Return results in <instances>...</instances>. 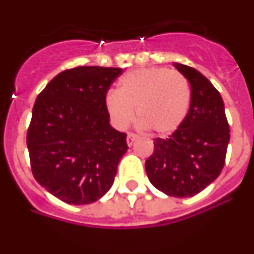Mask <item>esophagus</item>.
Wrapping results in <instances>:
<instances>
[{
    "instance_id": "1",
    "label": "esophagus",
    "mask_w": 254,
    "mask_h": 254,
    "mask_svg": "<svg viewBox=\"0 0 254 254\" xmlns=\"http://www.w3.org/2000/svg\"><path fill=\"white\" fill-rule=\"evenodd\" d=\"M137 138H138L137 134L132 133V132H128V134H127V143H128V146H131L132 143L137 140Z\"/></svg>"
}]
</instances>
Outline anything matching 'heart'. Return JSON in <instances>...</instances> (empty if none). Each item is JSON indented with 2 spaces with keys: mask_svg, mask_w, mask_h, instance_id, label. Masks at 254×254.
Here are the masks:
<instances>
[{
  "mask_svg": "<svg viewBox=\"0 0 254 254\" xmlns=\"http://www.w3.org/2000/svg\"><path fill=\"white\" fill-rule=\"evenodd\" d=\"M190 87L188 80L165 67H150L126 73L118 91L105 95V105L116 126L132 122L134 111L143 128L156 134H169L179 128L188 114Z\"/></svg>",
  "mask_w": 254,
  "mask_h": 254,
  "instance_id": "b5f03b06",
  "label": "heart"
}]
</instances>
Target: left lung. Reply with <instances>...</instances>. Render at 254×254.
<instances>
[{
	"mask_svg": "<svg viewBox=\"0 0 254 254\" xmlns=\"http://www.w3.org/2000/svg\"><path fill=\"white\" fill-rule=\"evenodd\" d=\"M190 84L186 120L167 138H155L145 161L149 181L168 196L192 197L211 185L223 170L230 140L223 98L193 67L174 64Z\"/></svg>",
	"mask_w": 254,
	"mask_h": 254,
	"instance_id": "1",
	"label": "left lung"
}]
</instances>
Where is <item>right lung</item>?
I'll return each instance as SVG.
<instances>
[{
  "label": "right lung",
  "instance_id": "right-lung-1",
  "mask_svg": "<svg viewBox=\"0 0 254 254\" xmlns=\"http://www.w3.org/2000/svg\"><path fill=\"white\" fill-rule=\"evenodd\" d=\"M122 68L80 66L58 73L38 95L26 133L31 173L69 205L102 198L113 186L127 134L109 125L105 95Z\"/></svg>",
  "mask_w": 254,
  "mask_h": 254
}]
</instances>
